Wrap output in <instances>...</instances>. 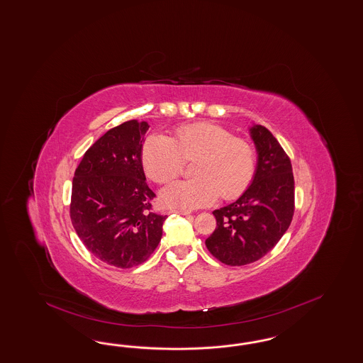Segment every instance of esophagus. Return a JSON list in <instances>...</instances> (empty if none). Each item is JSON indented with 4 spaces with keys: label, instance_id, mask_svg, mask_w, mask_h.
Wrapping results in <instances>:
<instances>
[{
    "label": "esophagus",
    "instance_id": "obj_1",
    "mask_svg": "<svg viewBox=\"0 0 363 363\" xmlns=\"http://www.w3.org/2000/svg\"><path fill=\"white\" fill-rule=\"evenodd\" d=\"M170 213H177V214H181V216H188V214H190L189 211H170Z\"/></svg>",
    "mask_w": 363,
    "mask_h": 363
}]
</instances>
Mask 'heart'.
Returning a JSON list of instances; mask_svg holds the SVG:
<instances>
[{"label": "heart", "instance_id": "obj_1", "mask_svg": "<svg viewBox=\"0 0 363 363\" xmlns=\"http://www.w3.org/2000/svg\"><path fill=\"white\" fill-rule=\"evenodd\" d=\"M193 158L190 173L194 178L164 186V205L193 209L211 205L218 196L233 200L248 188L255 173L256 155L250 142L208 122L178 125L170 138L149 135L140 150L145 173L158 184L173 179L182 169V160Z\"/></svg>", "mask_w": 363, "mask_h": 363}]
</instances>
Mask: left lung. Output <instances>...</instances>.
<instances>
[{
  "label": "left lung",
  "instance_id": "8db88e82",
  "mask_svg": "<svg viewBox=\"0 0 363 363\" xmlns=\"http://www.w3.org/2000/svg\"><path fill=\"white\" fill-rule=\"evenodd\" d=\"M250 138L257 151L252 184L238 200L214 211L217 226L206 248L232 267L257 262L287 232L295 211V182L286 151L269 130L253 125Z\"/></svg>",
  "mask_w": 363,
  "mask_h": 363
}]
</instances>
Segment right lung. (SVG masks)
Segmentation results:
<instances>
[{"label": "right lung", "instance_id": "obj_1", "mask_svg": "<svg viewBox=\"0 0 363 363\" xmlns=\"http://www.w3.org/2000/svg\"><path fill=\"white\" fill-rule=\"evenodd\" d=\"M147 122L108 130L83 155L72 181L71 221L82 242L103 263L131 268L145 263L162 238L167 216L151 211L140 150Z\"/></svg>", "mask_w": 363, "mask_h": 363}]
</instances>
